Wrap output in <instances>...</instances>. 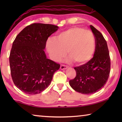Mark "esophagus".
<instances>
[{
  "label": "esophagus",
  "instance_id": "esophagus-1",
  "mask_svg": "<svg viewBox=\"0 0 122 122\" xmlns=\"http://www.w3.org/2000/svg\"><path fill=\"white\" fill-rule=\"evenodd\" d=\"M68 68V66H65V65H62L60 66V69L61 70H64V69H66Z\"/></svg>",
  "mask_w": 122,
  "mask_h": 122
}]
</instances>
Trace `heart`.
<instances>
[{
    "instance_id": "b5f03b06",
    "label": "heart",
    "mask_w": 122,
    "mask_h": 122,
    "mask_svg": "<svg viewBox=\"0 0 122 122\" xmlns=\"http://www.w3.org/2000/svg\"><path fill=\"white\" fill-rule=\"evenodd\" d=\"M46 48L51 59L59 61L65 56L66 51L77 65H84L92 59L95 50V40L89 30L74 27L63 31L55 38L47 41Z\"/></svg>"
}]
</instances>
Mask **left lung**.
<instances>
[{
    "label": "left lung",
    "instance_id": "obj_1",
    "mask_svg": "<svg viewBox=\"0 0 122 122\" xmlns=\"http://www.w3.org/2000/svg\"><path fill=\"white\" fill-rule=\"evenodd\" d=\"M90 28L95 37L94 57L79 67L74 68L76 75L69 84L76 92L89 95L94 94L106 84L110 71V59L107 41L103 35L93 26Z\"/></svg>",
    "mask_w": 122,
    "mask_h": 122
}]
</instances>
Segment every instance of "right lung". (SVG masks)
Wrapping results in <instances>:
<instances>
[{
  "instance_id": "1",
  "label": "right lung",
  "mask_w": 122,
  "mask_h": 122,
  "mask_svg": "<svg viewBox=\"0 0 122 122\" xmlns=\"http://www.w3.org/2000/svg\"><path fill=\"white\" fill-rule=\"evenodd\" d=\"M59 27L35 23L26 27L14 40L10 55V66L15 86L27 94L42 92L50 85L60 67L47 58L44 49L48 37Z\"/></svg>"
}]
</instances>
